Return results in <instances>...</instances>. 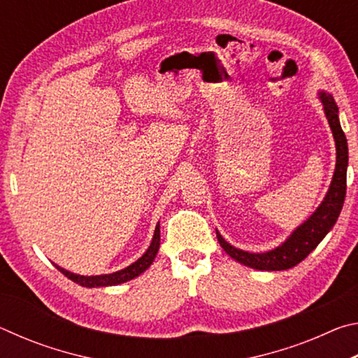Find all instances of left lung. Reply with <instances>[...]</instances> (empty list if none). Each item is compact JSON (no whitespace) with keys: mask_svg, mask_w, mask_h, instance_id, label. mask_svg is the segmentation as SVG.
Instances as JSON below:
<instances>
[{"mask_svg":"<svg viewBox=\"0 0 358 358\" xmlns=\"http://www.w3.org/2000/svg\"><path fill=\"white\" fill-rule=\"evenodd\" d=\"M320 101L324 104L325 117L329 120L336 145V167L335 173H333L329 192H327V196L324 197V201L319 205L317 210L301 226L296 227L281 246H278L271 251L259 254L238 250V248L227 243L221 237V234L216 230V237L220 245L222 246V250L230 257L237 260V262L251 266V268L266 271L292 268L296 264H300L303 259L308 257V254L324 240L325 235L335 226L338 216L341 213L344 197H346V173L349 161L348 141L341 129V124H339L338 106L335 99L331 98V94L320 92Z\"/></svg>","mask_w":358,"mask_h":358,"instance_id":"left-lung-1","label":"left lung"}]
</instances>
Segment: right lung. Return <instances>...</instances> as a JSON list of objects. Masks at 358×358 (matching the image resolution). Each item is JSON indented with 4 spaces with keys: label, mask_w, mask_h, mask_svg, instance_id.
Wrapping results in <instances>:
<instances>
[{
    "label": "right lung",
    "mask_w": 358,
    "mask_h": 358,
    "mask_svg": "<svg viewBox=\"0 0 358 358\" xmlns=\"http://www.w3.org/2000/svg\"><path fill=\"white\" fill-rule=\"evenodd\" d=\"M159 222L156 224V229H155V235H153V240H151V245L147 250V252L143 254V256L136 260L134 264L126 266V268L120 270V271H115V273L110 275H98V276H82V275H76V273H71V271L62 268V266L57 265V268L62 271L64 276H68L69 280H72L77 284H80L83 287H102V286H117V284L121 282H126L129 280H134L136 276H138L141 273H143L145 270L148 268V266L153 264V260L157 254V250H159V243H161V235H159Z\"/></svg>",
    "instance_id": "add662e5"
}]
</instances>
